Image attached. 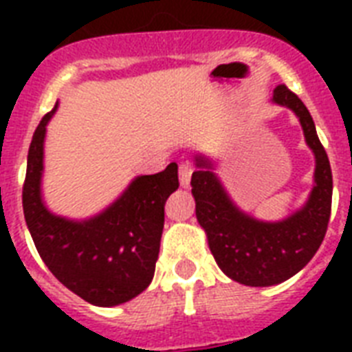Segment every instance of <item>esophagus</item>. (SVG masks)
<instances>
[{"label":"esophagus","mask_w":352,"mask_h":352,"mask_svg":"<svg viewBox=\"0 0 352 352\" xmlns=\"http://www.w3.org/2000/svg\"><path fill=\"white\" fill-rule=\"evenodd\" d=\"M192 173H193V168L190 162H182L179 166V182H181L182 188H188L190 186V181H192Z\"/></svg>","instance_id":"esophagus-1"}]
</instances>
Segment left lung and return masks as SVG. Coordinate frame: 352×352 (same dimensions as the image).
<instances>
[{
	"label": "left lung",
	"instance_id": "8db88e82",
	"mask_svg": "<svg viewBox=\"0 0 352 352\" xmlns=\"http://www.w3.org/2000/svg\"><path fill=\"white\" fill-rule=\"evenodd\" d=\"M272 104L294 113L314 155V184L300 208L283 219L263 221L241 210L215 173V160L195 153L192 195L215 263L230 279L246 287H272L298 274L322 245L331 217L333 173L327 153L305 104L278 85Z\"/></svg>",
	"mask_w": 352,
	"mask_h": 352
}]
</instances>
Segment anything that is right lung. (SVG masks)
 Instances as JSON below:
<instances>
[{"mask_svg":"<svg viewBox=\"0 0 352 352\" xmlns=\"http://www.w3.org/2000/svg\"><path fill=\"white\" fill-rule=\"evenodd\" d=\"M36 127L27 157L23 214L36 250L52 276L91 305L117 307L151 283L164 228V203L179 188L177 164L137 175L111 204L85 219L49 210L43 199L47 124Z\"/></svg>","mask_w":352,"mask_h":352,"instance_id":"1","label":"right lung"}]
</instances>
